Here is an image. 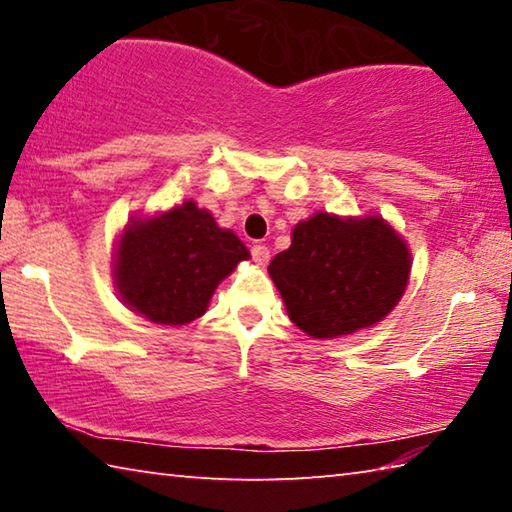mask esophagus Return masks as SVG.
I'll list each match as a JSON object with an SVG mask.
<instances>
[{
	"instance_id": "esophagus-1",
	"label": "esophagus",
	"mask_w": 512,
	"mask_h": 512,
	"mask_svg": "<svg viewBox=\"0 0 512 512\" xmlns=\"http://www.w3.org/2000/svg\"><path fill=\"white\" fill-rule=\"evenodd\" d=\"M250 253H253V262L257 266H266L268 259H271V250H268L266 246H253L250 248Z\"/></svg>"
}]
</instances>
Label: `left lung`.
Segmentation results:
<instances>
[{"label":"left lung","mask_w":512,"mask_h":512,"mask_svg":"<svg viewBox=\"0 0 512 512\" xmlns=\"http://www.w3.org/2000/svg\"><path fill=\"white\" fill-rule=\"evenodd\" d=\"M268 275L293 325L311 339H339L391 314L409 284L411 250L384 216L316 212L296 223Z\"/></svg>","instance_id":"obj_1"}]
</instances>
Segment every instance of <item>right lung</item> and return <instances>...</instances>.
I'll list each match as a JSON object with an SVG mask.
<instances>
[{
    "instance_id": "add662e5",
    "label": "right lung",
    "mask_w": 512,
    "mask_h": 512,
    "mask_svg": "<svg viewBox=\"0 0 512 512\" xmlns=\"http://www.w3.org/2000/svg\"><path fill=\"white\" fill-rule=\"evenodd\" d=\"M250 259L235 232L219 228L196 201L131 216L115 241L112 280L119 300L158 325L201 318L219 284Z\"/></svg>"
}]
</instances>
